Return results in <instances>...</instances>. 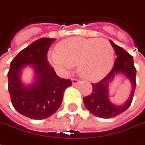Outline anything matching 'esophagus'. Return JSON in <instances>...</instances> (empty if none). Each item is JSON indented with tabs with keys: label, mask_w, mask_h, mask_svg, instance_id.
Wrapping results in <instances>:
<instances>
[{
	"label": "esophagus",
	"mask_w": 145,
	"mask_h": 145,
	"mask_svg": "<svg viewBox=\"0 0 145 145\" xmlns=\"http://www.w3.org/2000/svg\"><path fill=\"white\" fill-rule=\"evenodd\" d=\"M72 84L74 86H75V85H78V83H79V80L77 79V78H72Z\"/></svg>",
	"instance_id": "1"
}]
</instances>
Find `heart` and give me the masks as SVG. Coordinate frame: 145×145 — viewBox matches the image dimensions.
<instances>
[{
    "label": "heart",
    "instance_id": "b5f03b06",
    "mask_svg": "<svg viewBox=\"0 0 145 145\" xmlns=\"http://www.w3.org/2000/svg\"><path fill=\"white\" fill-rule=\"evenodd\" d=\"M56 51L50 58L58 69L67 73L78 64L80 75L89 81L103 78L114 61V48L105 39L72 37L58 44Z\"/></svg>",
    "mask_w": 145,
    "mask_h": 145
}]
</instances>
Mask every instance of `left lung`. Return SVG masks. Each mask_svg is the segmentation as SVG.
<instances>
[{"label": "left lung", "instance_id": "obj_1", "mask_svg": "<svg viewBox=\"0 0 145 145\" xmlns=\"http://www.w3.org/2000/svg\"><path fill=\"white\" fill-rule=\"evenodd\" d=\"M110 43L115 51L117 58L114 67L108 75L101 82L92 83L93 92L90 95L83 98L86 108L97 117L110 118L120 115L129 108L132 103L133 94L136 89V73L133 56L122 47L110 40ZM118 73H122L130 80L132 85V91L128 100L124 104L116 105L112 104L108 98V83Z\"/></svg>", "mask_w": 145, "mask_h": 145}]
</instances>
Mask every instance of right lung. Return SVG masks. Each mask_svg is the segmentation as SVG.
<instances>
[{"instance_id":"right-lung-1","label":"right lung","mask_w":145,"mask_h":145,"mask_svg":"<svg viewBox=\"0 0 145 145\" xmlns=\"http://www.w3.org/2000/svg\"><path fill=\"white\" fill-rule=\"evenodd\" d=\"M56 39L42 37L20 52L10 63L8 73L11 102L21 115L32 119H44L60 107L63 93L72 86L71 79L59 78L47 59L48 50ZM31 65L35 82L26 87L20 80L21 70Z\"/></svg>"}]
</instances>
